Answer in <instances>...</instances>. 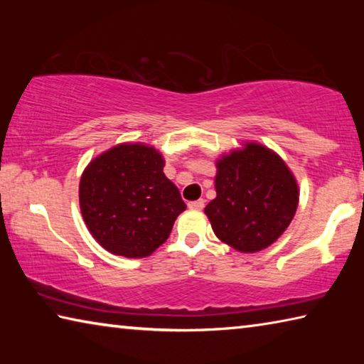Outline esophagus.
Returning <instances> with one entry per match:
<instances>
[{
	"label": "esophagus",
	"instance_id": "1",
	"mask_svg": "<svg viewBox=\"0 0 364 364\" xmlns=\"http://www.w3.org/2000/svg\"><path fill=\"white\" fill-rule=\"evenodd\" d=\"M204 200L202 199H199V200H193V202H189L188 204V207L191 208V210H202V208H204Z\"/></svg>",
	"mask_w": 364,
	"mask_h": 364
}]
</instances>
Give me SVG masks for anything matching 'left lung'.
Instances as JSON below:
<instances>
[{
  "label": "left lung",
  "mask_w": 364,
  "mask_h": 364,
  "mask_svg": "<svg viewBox=\"0 0 364 364\" xmlns=\"http://www.w3.org/2000/svg\"><path fill=\"white\" fill-rule=\"evenodd\" d=\"M217 197L204 208L221 242L242 254L269 247L287 230L299 205V184L278 154L244 143L217 159Z\"/></svg>",
  "instance_id": "obj_1"
}]
</instances>
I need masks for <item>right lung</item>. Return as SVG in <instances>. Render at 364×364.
<instances>
[{
	"label": "right lung",
	"mask_w": 364,
	"mask_h": 364,
	"mask_svg": "<svg viewBox=\"0 0 364 364\" xmlns=\"http://www.w3.org/2000/svg\"><path fill=\"white\" fill-rule=\"evenodd\" d=\"M164 167V156L156 147L122 143L83 170L80 210L91 236L110 254L149 257L167 241L178 215L186 210Z\"/></svg>",
	"instance_id": "obj_1"
}]
</instances>
